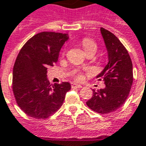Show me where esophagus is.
Listing matches in <instances>:
<instances>
[{
    "mask_svg": "<svg viewBox=\"0 0 146 146\" xmlns=\"http://www.w3.org/2000/svg\"><path fill=\"white\" fill-rule=\"evenodd\" d=\"M71 87L72 88H82V86L80 84H77V83H72L71 84Z\"/></svg>",
    "mask_w": 146,
    "mask_h": 146,
    "instance_id": "34e87169",
    "label": "esophagus"
}]
</instances>
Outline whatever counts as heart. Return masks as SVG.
Instances as JSON below:
<instances>
[{"instance_id": "1", "label": "heart", "mask_w": 146, "mask_h": 146, "mask_svg": "<svg viewBox=\"0 0 146 146\" xmlns=\"http://www.w3.org/2000/svg\"><path fill=\"white\" fill-rule=\"evenodd\" d=\"M82 48H83L86 52L91 51V50H97V48H98V45L95 43L94 41H93L92 39L89 38H85L82 39ZM63 54H64V52ZM76 78H77V79H81L82 75H78L76 76Z\"/></svg>"}]
</instances>
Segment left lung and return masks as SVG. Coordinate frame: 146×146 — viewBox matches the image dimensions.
Masks as SVG:
<instances>
[{
    "instance_id": "left-lung-1",
    "label": "left lung",
    "mask_w": 146,
    "mask_h": 146,
    "mask_svg": "<svg viewBox=\"0 0 146 146\" xmlns=\"http://www.w3.org/2000/svg\"><path fill=\"white\" fill-rule=\"evenodd\" d=\"M101 34L108 61L97 78L103 79L105 87L93 90L86 104L96 112L107 114L117 110L127 100L133 83V65L127 50L112 33L101 27Z\"/></svg>"
}]
</instances>
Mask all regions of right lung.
Listing matches in <instances>:
<instances>
[{
	"instance_id": "add662e5",
	"label": "right lung",
	"mask_w": 146,
	"mask_h": 146,
	"mask_svg": "<svg viewBox=\"0 0 146 146\" xmlns=\"http://www.w3.org/2000/svg\"><path fill=\"white\" fill-rule=\"evenodd\" d=\"M68 34L42 32L23 46L12 72V89L19 107L35 119H46L62 106L69 82L50 84L48 68L58 61Z\"/></svg>"
}]
</instances>
